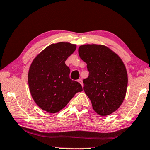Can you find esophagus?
Masks as SVG:
<instances>
[{"mask_svg": "<svg viewBox=\"0 0 150 150\" xmlns=\"http://www.w3.org/2000/svg\"><path fill=\"white\" fill-rule=\"evenodd\" d=\"M77 81H78V82H79V83L80 84H81V85L82 86H83V81H82V80H81V79H78V80H77Z\"/></svg>", "mask_w": 150, "mask_h": 150, "instance_id": "esophagus-1", "label": "esophagus"}]
</instances>
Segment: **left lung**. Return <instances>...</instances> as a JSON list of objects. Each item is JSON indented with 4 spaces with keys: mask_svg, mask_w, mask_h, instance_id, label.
Instances as JSON below:
<instances>
[{
    "mask_svg": "<svg viewBox=\"0 0 150 150\" xmlns=\"http://www.w3.org/2000/svg\"><path fill=\"white\" fill-rule=\"evenodd\" d=\"M78 52L89 71L83 79V90L93 109L102 116L111 114L121 106L126 94L128 74L123 61L103 45L86 44Z\"/></svg>",
    "mask_w": 150,
    "mask_h": 150,
    "instance_id": "left-lung-1",
    "label": "left lung"
}]
</instances>
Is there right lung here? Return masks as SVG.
<instances>
[{
    "label": "right lung",
    "mask_w": 150,
    "mask_h": 150,
    "mask_svg": "<svg viewBox=\"0 0 150 150\" xmlns=\"http://www.w3.org/2000/svg\"><path fill=\"white\" fill-rule=\"evenodd\" d=\"M76 47L68 42L52 43L31 63L28 74L31 96L36 104L48 113L60 111L83 90L81 84L70 79V69L65 64Z\"/></svg>",
    "instance_id": "add662e5"
}]
</instances>
